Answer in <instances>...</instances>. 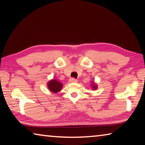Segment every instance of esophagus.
I'll return each instance as SVG.
<instances>
[{"label": "esophagus", "mask_w": 145, "mask_h": 145, "mask_svg": "<svg viewBox=\"0 0 145 145\" xmlns=\"http://www.w3.org/2000/svg\"><path fill=\"white\" fill-rule=\"evenodd\" d=\"M69 82H72V83H75V82H77V80H76L75 78H70Z\"/></svg>", "instance_id": "esophagus-1"}]
</instances>
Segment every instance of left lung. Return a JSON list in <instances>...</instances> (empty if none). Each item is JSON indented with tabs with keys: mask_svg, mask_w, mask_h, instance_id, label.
<instances>
[{
	"mask_svg": "<svg viewBox=\"0 0 145 145\" xmlns=\"http://www.w3.org/2000/svg\"><path fill=\"white\" fill-rule=\"evenodd\" d=\"M91 89L93 90H96L98 88V85L97 83H95L94 81H93L91 84Z\"/></svg>",
	"mask_w": 145,
	"mask_h": 145,
	"instance_id": "obj_1",
	"label": "left lung"
}]
</instances>
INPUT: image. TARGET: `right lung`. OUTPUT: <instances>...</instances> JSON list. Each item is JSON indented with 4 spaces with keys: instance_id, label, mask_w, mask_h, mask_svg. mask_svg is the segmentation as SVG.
I'll return each instance as SVG.
<instances>
[{
    "instance_id": "1",
    "label": "right lung",
    "mask_w": 145,
    "mask_h": 145,
    "mask_svg": "<svg viewBox=\"0 0 145 145\" xmlns=\"http://www.w3.org/2000/svg\"><path fill=\"white\" fill-rule=\"evenodd\" d=\"M47 87L52 93H57L62 89L63 84L58 80L51 79L47 83Z\"/></svg>"
}]
</instances>
